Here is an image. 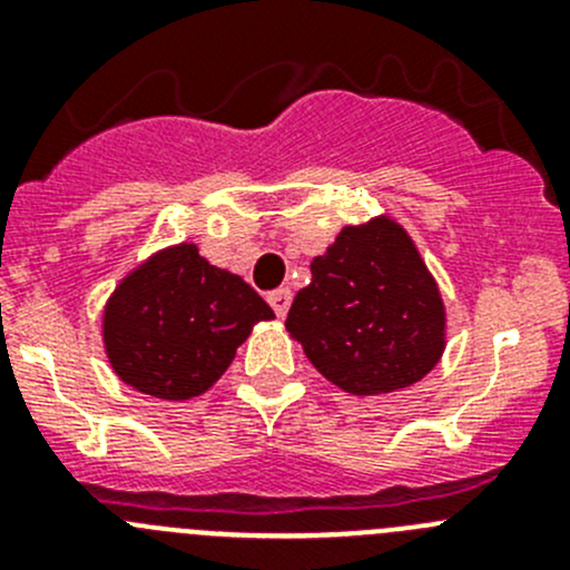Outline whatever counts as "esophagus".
Listing matches in <instances>:
<instances>
[{"label": "esophagus", "mask_w": 570, "mask_h": 570, "mask_svg": "<svg viewBox=\"0 0 570 570\" xmlns=\"http://www.w3.org/2000/svg\"><path fill=\"white\" fill-rule=\"evenodd\" d=\"M267 301H269V306H273V312L278 314V317H286V312H289V306H292V292L289 289H275V292H269Z\"/></svg>", "instance_id": "34e87169"}]
</instances>
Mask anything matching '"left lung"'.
Instances as JSON below:
<instances>
[{
	"instance_id": "8db88e82",
	"label": "left lung",
	"mask_w": 570,
	"mask_h": 570,
	"mask_svg": "<svg viewBox=\"0 0 570 570\" xmlns=\"http://www.w3.org/2000/svg\"><path fill=\"white\" fill-rule=\"evenodd\" d=\"M286 331L317 372L355 396L422 381L444 353L446 314L433 275L400 223L344 226L312 262Z\"/></svg>"
}]
</instances>
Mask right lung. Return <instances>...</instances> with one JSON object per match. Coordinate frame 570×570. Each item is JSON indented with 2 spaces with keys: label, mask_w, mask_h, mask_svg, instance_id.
Returning a JSON list of instances; mask_svg holds the SVG:
<instances>
[{
  "label": "right lung",
  "mask_w": 570,
  "mask_h": 570,
  "mask_svg": "<svg viewBox=\"0 0 570 570\" xmlns=\"http://www.w3.org/2000/svg\"><path fill=\"white\" fill-rule=\"evenodd\" d=\"M273 317L239 275L181 243L120 281L105 306V350L126 386L189 400L220 381L256 322Z\"/></svg>",
  "instance_id": "1"
}]
</instances>
